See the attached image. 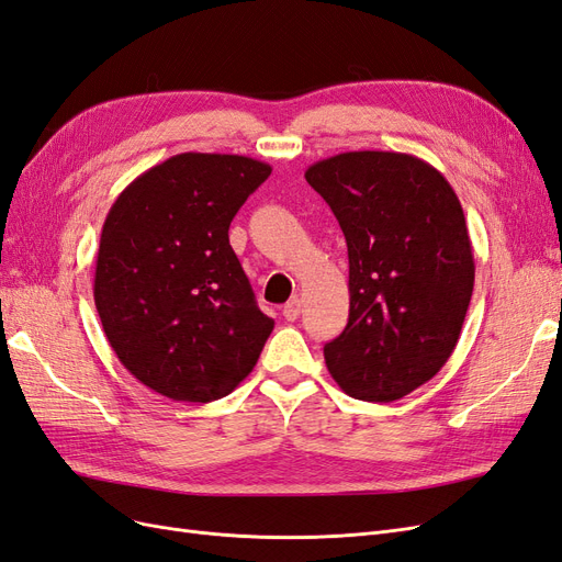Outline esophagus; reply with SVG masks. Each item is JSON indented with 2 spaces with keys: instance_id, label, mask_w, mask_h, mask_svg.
Wrapping results in <instances>:
<instances>
[{
  "instance_id": "esophagus-1",
  "label": "esophagus",
  "mask_w": 562,
  "mask_h": 562,
  "mask_svg": "<svg viewBox=\"0 0 562 562\" xmlns=\"http://www.w3.org/2000/svg\"><path fill=\"white\" fill-rule=\"evenodd\" d=\"M300 312H302V302L300 297H291L285 304H283V316L288 321H297L300 318Z\"/></svg>"
}]
</instances>
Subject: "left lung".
Returning <instances> with one entry per match:
<instances>
[{"label":"left lung","mask_w":562,"mask_h":562,"mask_svg":"<svg viewBox=\"0 0 562 562\" xmlns=\"http://www.w3.org/2000/svg\"><path fill=\"white\" fill-rule=\"evenodd\" d=\"M304 178L349 250V321L323 347L345 394L389 403L448 363L473 293L462 203L431 164L403 151H342Z\"/></svg>","instance_id":"1"}]
</instances>
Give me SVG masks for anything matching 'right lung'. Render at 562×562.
<instances>
[{"instance_id": "right-lung-1", "label": "right lung", "mask_w": 562, "mask_h": 562, "mask_svg": "<svg viewBox=\"0 0 562 562\" xmlns=\"http://www.w3.org/2000/svg\"><path fill=\"white\" fill-rule=\"evenodd\" d=\"M269 173L250 157L182 151L135 178L105 217L95 310L116 359L166 398L232 394L274 330L229 246L234 215Z\"/></svg>"}]
</instances>
